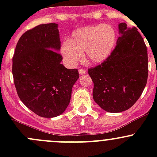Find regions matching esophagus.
<instances>
[{
	"mask_svg": "<svg viewBox=\"0 0 157 157\" xmlns=\"http://www.w3.org/2000/svg\"><path fill=\"white\" fill-rule=\"evenodd\" d=\"M86 73V71L84 69H79V74H80V75H83V74H85Z\"/></svg>",
	"mask_w": 157,
	"mask_h": 157,
	"instance_id": "obj_1",
	"label": "esophagus"
}]
</instances>
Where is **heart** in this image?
I'll return each mask as SVG.
<instances>
[{
    "instance_id": "heart-1",
    "label": "heart",
    "mask_w": 157,
    "mask_h": 157,
    "mask_svg": "<svg viewBox=\"0 0 157 157\" xmlns=\"http://www.w3.org/2000/svg\"><path fill=\"white\" fill-rule=\"evenodd\" d=\"M117 42V33L109 24L89 26L74 30L67 42L61 46L63 59L68 66H75L82 58L90 64H100L112 55Z\"/></svg>"
}]
</instances>
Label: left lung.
<instances>
[{
    "mask_svg": "<svg viewBox=\"0 0 157 157\" xmlns=\"http://www.w3.org/2000/svg\"><path fill=\"white\" fill-rule=\"evenodd\" d=\"M120 36L109 58L88 70L93 82V97L103 110L112 113L131 108L140 98L148 77L147 49L136 27L118 24Z\"/></svg>",
    "mask_w": 157,
    "mask_h": 157,
    "instance_id": "1",
    "label": "left lung"
}]
</instances>
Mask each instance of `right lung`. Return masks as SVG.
I'll return each instance as SVG.
<instances>
[{
    "label": "right lung",
    "mask_w": 157,
    "mask_h": 157,
    "mask_svg": "<svg viewBox=\"0 0 157 157\" xmlns=\"http://www.w3.org/2000/svg\"><path fill=\"white\" fill-rule=\"evenodd\" d=\"M58 24L36 26L22 35L13 57V77L17 94L39 116L54 118L68 106L77 69L61 64Z\"/></svg>",
    "instance_id": "1"
}]
</instances>
